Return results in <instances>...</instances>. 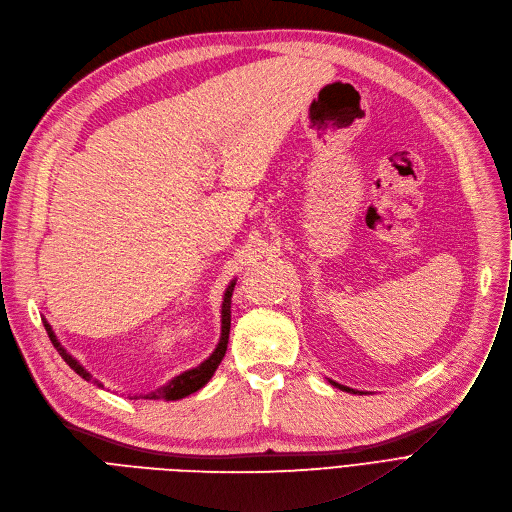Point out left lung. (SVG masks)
I'll use <instances>...</instances> for the list:
<instances>
[{
    "label": "left lung",
    "instance_id": "1",
    "mask_svg": "<svg viewBox=\"0 0 512 512\" xmlns=\"http://www.w3.org/2000/svg\"><path fill=\"white\" fill-rule=\"evenodd\" d=\"M328 382L333 384V386H337V388H341V390H347V393H353V395L359 393V390H353V388H349V386H343V384H339V382H335V380H328Z\"/></svg>",
    "mask_w": 512,
    "mask_h": 512
}]
</instances>
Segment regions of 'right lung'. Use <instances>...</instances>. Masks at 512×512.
<instances>
[{
	"mask_svg": "<svg viewBox=\"0 0 512 512\" xmlns=\"http://www.w3.org/2000/svg\"><path fill=\"white\" fill-rule=\"evenodd\" d=\"M233 287H235V279L227 285L225 295H223V306H221V339H219L215 351L210 353L202 364H198L196 368L186 370V372H182L179 376L171 378V380H169L167 384H163L161 388L150 390V393H146V395H134V397H130V399H150V401H161V399H163V401H177V399H184V397L196 393V390H200L210 378H213V374L217 372V368H219V364H221V359L225 357L227 343H229L231 295H233ZM43 324H45V330H47V335H49L53 347L59 351V355H62L64 362H66L78 376H82L84 380H88V382L93 380V376H90V372H86V368L78 362V359H74V357L62 347V343L57 341L51 324H49L47 320H43ZM93 382H97V386H103L99 380H93Z\"/></svg>",
	"mask_w": 512,
	"mask_h": 512,
	"instance_id": "obj_1",
	"label": "right lung"
}]
</instances>
